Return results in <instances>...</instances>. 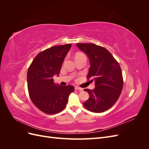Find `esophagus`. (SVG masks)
<instances>
[{
  "label": "esophagus",
  "instance_id": "obj_1",
  "mask_svg": "<svg viewBox=\"0 0 149 149\" xmlns=\"http://www.w3.org/2000/svg\"><path fill=\"white\" fill-rule=\"evenodd\" d=\"M74 89H76V90H78V91H83V88H79V87H78V86H75L74 87Z\"/></svg>",
  "mask_w": 149,
  "mask_h": 149
}]
</instances>
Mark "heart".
Returning a JSON list of instances; mask_svg holds the SVG:
<instances>
[{"label": "heart", "mask_w": 149, "mask_h": 149, "mask_svg": "<svg viewBox=\"0 0 149 149\" xmlns=\"http://www.w3.org/2000/svg\"><path fill=\"white\" fill-rule=\"evenodd\" d=\"M81 55H83V54H81V53H78V54H77V55H76V57H77V56H81Z\"/></svg>", "instance_id": "heart-1"}]
</instances>
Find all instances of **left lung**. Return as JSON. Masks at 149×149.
I'll use <instances>...</instances> for the list:
<instances>
[{
    "mask_svg": "<svg viewBox=\"0 0 149 149\" xmlns=\"http://www.w3.org/2000/svg\"><path fill=\"white\" fill-rule=\"evenodd\" d=\"M76 46L87 55L90 63L87 78L95 83L94 89H84L89 97L83 105L93 112H104L118 101L123 89L120 67L105 48L93 43H76Z\"/></svg>",
    "mask_w": 149,
    "mask_h": 149,
    "instance_id": "1",
    "label": "left lung"
}]
</instances>
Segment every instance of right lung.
<instances>
[{
	"mask_svg": "<svg viewBox=\"0 0 149 149\" xmlns=\"http://www.w3.org/2000/svg\"><path fill=\"white\" fill-rule=\"evenodd\" d=\"M71 44L55 46L39 53L27 72L30 97L35 106L48 114H56L66 107L73 86H60L53 81V76H59L65 56Z\"/></svg>",
	"mask_w": 149,
	"mask_h": 149,
	"instance_id": "right-lung-1",
	"label": "right lung"
}]
</instances>
